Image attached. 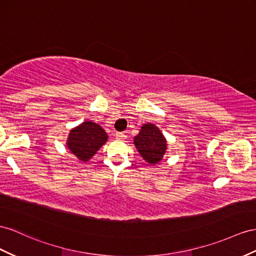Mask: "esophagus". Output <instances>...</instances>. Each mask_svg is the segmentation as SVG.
I'll use <instances>...</instances> for the list:
<instances>
[{"label": "esophagus", "instance_id": "1", "mask_svg": "<svg viewBox=\"0 0 256 256\" xmlns=\"http://www.w3.org/2000/svg\"><path fill=\"white\" fill-rule=\"evenodd\" d=\"M116 140H124L126 137V135L124 134V133H120V132H118V133H116Z\"/></svg>", "mask_w": 256, "mask_h": 256}]
</instances>
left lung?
I'll return each instance as SVG.
<instances>
[{
	"label": "left lung",
	"instance_id": "left-lung-1",
	"mask_svg": "<svg viewBox=\"0 0 256 256\" xmlns=\"http://www.w3.org/2000/svg\"><path fill=\"white\" fill-rule=\"evenodd\" d=\"M134 145L142 159L150 164H156L162 160L168 146L161 130L152 123L144 124L138 135L134 137Z\"/></svg>",
	"mask_w": 256,
	"mask_h": 256
}]
</instances>
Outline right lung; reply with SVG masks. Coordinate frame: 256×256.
<instances>
[{
  "label": "right lung",
  "instance_id": "obj_1",
  "mask_svg": "<svg viewBox=\"0 0 256 256\" xmlns=\"http://www.w3.org/2000/svg\"><path fill=\"white\" fill-rule=\"evenodd\" d=\"M108 140L104 130L92 121H85L72 128L68 136L67 147L78 160L88 161Z\"/></svg>",
  "mask_w": 256,
  "mask_h": 256
}]
</instances>
